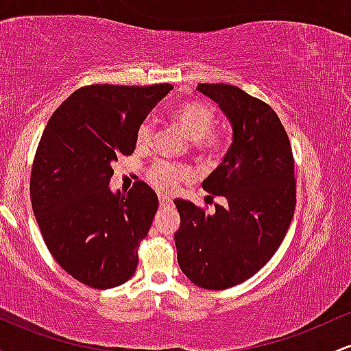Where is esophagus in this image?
I'll list each match as a JSON object with an SVG mask.
<instances>
[{
	"label": "esophagus",
	"instance_id": "esophagus-1",
	"mask_svg": "<svg viewBox=\"0 0 351 351\" xmlns=\"http://www.w3.org/2000/svg\"><path fill=\"white\" fill-rule=\"evenodd\" d=\"M158 201H160V206H162V208L170 206V204H171V198H170V196L163 195V193H158Z\"/></svg>",
	"mask_w": 351,
	"mask_h": 351
}]
</instances>
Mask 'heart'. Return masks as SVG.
I'll use <instances>...</instances> for the list:
<instances>
[{"label":"heart","instance_id":"1","mask_svg":"<svg viewBox=\"0 0 351 351\" xmlns=\"http://www.w3.org/2000/svg\"><path fill=\"white\" fill-rule=\"evenodd\" d=\"M171 122L193 140V148L203 156H215L224 148L228 138L226 134L221 130H215V112L211 108L198 102H184L176 106L171 110ZM153 125L150 120H145L136 128V145L138 147H147L152 140ZM189 176V171L183 167H175V165L156 162L152 165L148 170V180L152 181L153 186L160 189L171 191L181 181Z\"/></svg>","mask_w":351,"mask_h":351}]
</instances>
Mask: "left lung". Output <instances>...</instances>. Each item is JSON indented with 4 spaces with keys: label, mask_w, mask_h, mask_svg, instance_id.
Returning <instances> with one entry per match:
<instances>
[{
    "label": "left lung",
    "mask_w": 351,
    "mask_h": 351,
    "mask_svg": "<svg viewBox=\"0 0 351 351\" xmlns=\"http://www.w3.org/2000/svg\"><path fill=\"white\" fill-rule=\"evenodd\" d=\"M232 128V143L206 180L204 191L224 196L208 215L175 199L178 264L198 287L223 291L247 280L276 254L295 209L293 156L279 117L263 100L229 84H199Z\"/></svg>",
    "instance_id": "obj_1"
}]
</instances>
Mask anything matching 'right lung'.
Here are the masks:
<instances>
[{
	"mask_svg": "<svg viewBox=\"0 0 351 351\" xmlns=\"http://www.w3.org/2000/svg\"><path fill=\"white\" fill-rule=\"evenodd\" d=\"M171 88H77L44 128L31 171V204L52 257L88 287H119L135 274L158 198L145 181L127 195L112 191V163L134 153L136 128Z\"/></svg>",
	"mask_w": 351,
	"mask_h": 351,
	"instance_id": "right-lung-1",
	"label": "right lung"
}]
</instances>
